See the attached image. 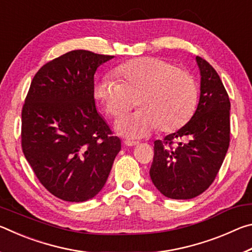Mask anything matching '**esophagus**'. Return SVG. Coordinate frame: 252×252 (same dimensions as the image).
Listing matches in <instances>:
<instances>
[{"mask_svg":"<svg viewBox=\"0 0 252 252\" xmlns=\"http://www.w3.org/2000/svg\"><path fill=\"white\" fill-rule=\"evenodd\" d=\"M123 143H125L126 146H127V147H134V146H138V142H135V141H130V140H125V141H123Z\"/></svg>","mask_w":252,"mask_h":252,"instance_id":"1","label":"esophagus"}]
</instances>
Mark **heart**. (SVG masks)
Masks as SVG:
<instances>
[{"mask_svg": "<svg viewBox=\"0 0 252 252\" xmlns=\"http://www.w3.org/2000/svg\"><path fill=\"white\" fill-rule=\"evenodd\" d=\"M104 74L94 87L95 99L105 113L118 118L134 104V113L116 123L119 133L127 138H143L159 127L173 132L192 118L198 103V85L193 75L169 60L146 57L133 59Z\"/></svg>", "mask_w": 252, "mask_h": 252, "instance_id": "b5f03b06", "label": "heart"}]
</instances>
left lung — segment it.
<instances>
[{
	"label": "left lung",
	"mask_w": 252,
	"mask_h": 252,
	"mask_svg": "<svg viewBox=\"0 0 252 252\" xmlns=\"http://www.w3.org/2000/svg\"><path fill=\"white\" fill-rule=\"evenodd\" d=\"M201 74L200 100L193 117L174 133L155 141L150 168L153 185L170 199H192L218 174L230 142V100L217 71L195 58ZM177 138L185 142L174 143Z\"/></svg>",
	"instance_id": "obj_1"
}]
</instances>
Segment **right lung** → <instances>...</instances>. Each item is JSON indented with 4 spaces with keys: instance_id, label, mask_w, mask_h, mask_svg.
<instances>
[{
    "instance_id": "add662e5",
    "label": "right lung",
    "mask_w": 252,
    "mask_h": 252,
    "mask_svg": "<svg viewBox=\"0 0 252 252\" xmlns=\"http://www.w3.org/2000/svg\"><path fill=\"white\" fill-rule=\"evenodd\" d=\"M112 58L85 50L55 58L36 72L25 97V159L41 185L64 201H87L99 193L121 150L94 101L95 71Z\"/></svg>"
}]
</instances>
